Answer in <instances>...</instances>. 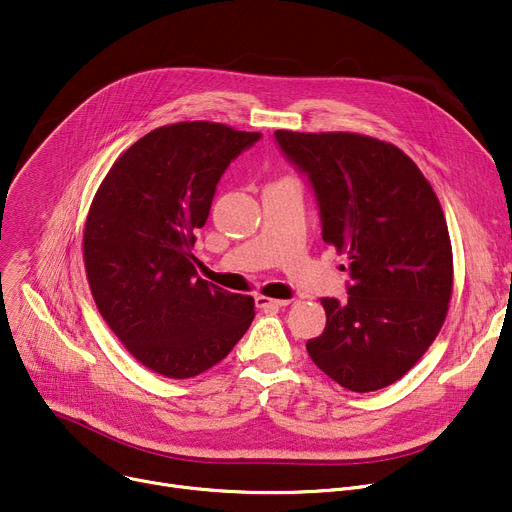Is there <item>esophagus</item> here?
<instances>
[{"instance_id": "esophagus-1", "label": "esophagus", "mask_w": 512, "mask_h": 512, "mask_svg": "<svg viewBox=\"0 0 512 512\" xmlns=\"http://www.w3.org/2000/svg\"><path fill=\"white\" fill-rule=\"evenodd\" d=\"M290 301H284V299H270V297H263V294H259V297H255V305L259 309H280V307H286Z\"/></svg>"}]
</instances>
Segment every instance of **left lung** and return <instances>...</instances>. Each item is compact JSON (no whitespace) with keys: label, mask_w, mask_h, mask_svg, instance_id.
Segmentation results:
<instances>
[{"label":"left lung","mask_w":512,"mask_h":512,"mask_svg":"<svg viewBox=\"0 0 512 512\" xmlns=\"http://www.w3.org/2000/svg\"><path fill=\"white\" fill-rule=\"evenodd\" d=\"M311 180L321 236L344 255L348 301L321 299L326 330L313 363L351 392L400 380L436 340L452 297V245L442 205L415 161L357 132L276 130Z\"/></svg>","instance_id":"left-lung-1"}]
</instances>
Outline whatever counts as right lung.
<instances>
[{
    "label": "right lung",
    "mask_w": 512,
    "mask_h": 512,
    "mask_svg": "<svg viewBox=\"0 0 512 512\" xmlns=\"http://www.w3.org/2000/svg\"><path fill=\"white\" fill-rule=\"evenodd\" d=\"M259 132L220 122L159 126L101 180L83 259L93 301L147 369L186 380L220 363L255 317V301L197 278L191 247L215 184Z\"/></svg>",
    "instance_id": "add662e5"
}]
</instances>
